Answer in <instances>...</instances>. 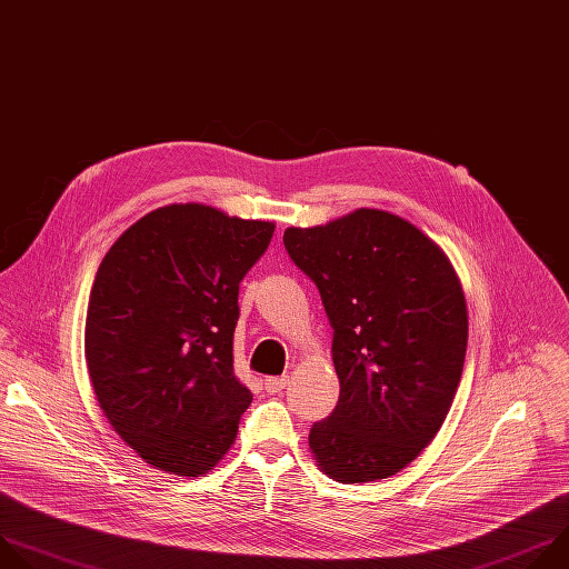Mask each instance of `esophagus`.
<instances>
[{"label": "esophagus", "mask_w": 569, "mask_h": 569, "mask_svg": "<svg viewBox=\"0 0 569 569\" xmlns=\"http://www.w3.org/2000/svg\"><path fill=\"white\" fill-rule=\"evenodd\" d=\"M287 383H289L287 377H267L264 379V390L269 395H276V392H282L287 388Z\"/></svg>", "instance_id": "obj_1"}]
</instances>
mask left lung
Listing matches in <instances>:
<instances>
[{
    "label": "left lung",
    "instance_id": "1",
    "mask_svg": "<svg viewBox=\"0 0 569 569\" xmlns=\"http://www.w3.org/2000/svg\"><path fill=\"white\" fill-rule=\"evenodd\" d=\"M282 240L333 329L340 395L311 426L313 460L343 485L390 478L432 441L456 399L469 340L462 282L437 242L379 208L291 226Z\"/></svg>",
    "mask_w": 569,
    "mask_h": 569
}]
</instances>
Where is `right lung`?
Segmentation results:
<instances>
[{"instance_id":"add662e5","label":"right lung","mask_w":569,"mask_h":569,"mask_svg":"<svg viewBox=\"0 0 569 569\" xmlns=\"http://www.w3.org/2000/svg\"><path fill=\"white\" fill-rule=\"evenodd\" d=\"M273 231V221L170 203L132 223L96 271L84 320L93 395L159 471L199 478L236 441L253 401L233 372L238 293Z\"/></svg>"}]
</instances>
